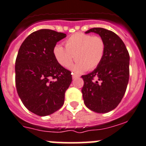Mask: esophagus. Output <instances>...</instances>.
Masks as SVG:
<instances>
[{
    "mask_svg": "<svg viewBox=\"0 0 146 146\" xmlns=\"http://www.w3.org/2000/svg\"><path fill=\"white\" fill-rule=\"evenodd\" d=\"M72 74H73V76H72V77H73V79H76V78H79V75H76V74H75V73H72Z\"/></svg>",
    "mask_w": 146,
    "mask_h": 146,
    "instance_id": "obj_1",
    "label": "esophagus"
}]
</instances>
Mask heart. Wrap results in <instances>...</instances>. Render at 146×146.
Segmentation results:
<instances>
[{"mask_svg": "<svg viewBox=\"0 0 146 146\" xmlns=\"http://www.w3.org/2000/svg\"><path fill=\"white\" fill-rule=\"evenodd\" d=\"M64 46L56 45L52 50L55 59L62 67H69L75 56L76 63L71 70L75 73L92 70L100 65L105 52V43L100 36L76 33L67 38Z\"/></svg>", "mask_w": 146, "mask_h": 146, "instance_id": "b5f03b06", "label": "heart"}]
</instances>
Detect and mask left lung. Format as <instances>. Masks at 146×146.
I'll list each match as a JSON object with an SVG mask.
<instances>
[{
    "label": "left lung",
    "instance_id": "8db88e82",
    "mask_svg": "<svg viewBox=\"0 0 146 146\" xmlns=\"http://www.w3.org/2000/svg\"><path fill=\"white\" fill-rule=\"evenodd\" d=\"M99 34L105 43L103 59L93 72L82 76L84 105L96 113H108L117 107L129 79L130 56L118 35L104 28H92L85 33Z\"/></svg>",
    "mask_w": 146,
    "mask_h": 146
}]
</instances>
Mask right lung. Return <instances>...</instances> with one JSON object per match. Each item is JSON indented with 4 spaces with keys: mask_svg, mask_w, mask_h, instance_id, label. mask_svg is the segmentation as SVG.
I'll return each mask as SVG.
<instances>
[{
    "mask_svg": "<svg viewBox=\"0 0 146 146\" xmlns=\"http://www.w3.org/2000/svg\"><path fill=\"white\" fill-rule=\"evenodd\" d=\"M66 34L43 29L22 43L15 61V85L21 100L29 111L41 117L62 107L72 82L71 72L55 59L52 50Z\"/></svg>",
    "mask_w": 146,
    "mask_h": 146,
    "instance_id": "add662e5",
    "label": "right lung"
}]
</instances>
